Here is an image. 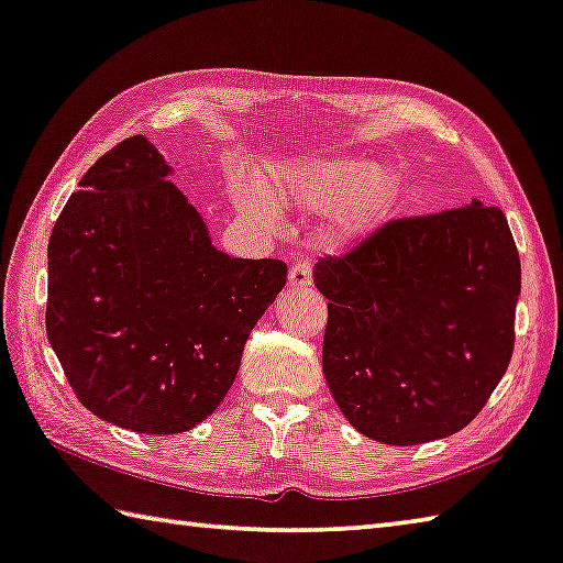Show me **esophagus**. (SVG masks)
<instances>
[{"mask_svg": "<svg viewBox=\"0 0 563 563\" xmlns=\"http://www.w3.org/2000/svg\"><path fill=\"white\" fill-rule=\"evenodd\" d=\"M288 285L292 290H302L312 285V268L310 263H295L288 273Z\"/></svg>", "mask_w": 563, "mask_h": 563, "instance_id": "1", "label": "esophagus"}]
</instances>
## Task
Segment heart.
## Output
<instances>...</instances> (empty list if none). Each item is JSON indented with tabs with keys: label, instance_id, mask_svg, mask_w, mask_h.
<instances>
[{
	"label": "heart",
	"instance_id": "obj_1",
	"mask_svg": "<svg viewBox=\"0 0 563 563\" xmlns=\"http://www.w3.org/2000/svg\"><path fill=\"white\" fill-rule=\"evenodd\" d=\"M229 197L241 219L261 231H278L280 213H322L320 246L350 251L391 219L401 187L372 159L290 157L265 165L258 179L231 175Z\"/></svg>",
	"mask_w": 563,
	"mask_h": 563
}]
</instances>
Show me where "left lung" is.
Returning a JSON list of instances; mask_svg holds the SVG:
<instances>
[{
	"mask_svg": "<svg viewBox=\"0 0 563 563\" xmlns=\"http://www.w3.org/2000/svg\"><path fill=\"white\" fill-rule=\"evenodd\" d=\"M327 305L322 372L356 431L416 445L465 428L515 350L522 268L505 213L398 219L314 265Z\"/></svg>",
	"mask_w": 563,
	"mask_h": 563,
	"instance_id": "1",
	"label": "left lung"
}]
</instances>
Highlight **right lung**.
I'll use <instances>...</instances> for the list:
<instances>
[{"label": "right lung", "instance_id": "obj_1", "mask_svg": "<svg viewBox=\"0 0 563 563\" xmlns=\"http://www.w3.org/2000/svg\"><path fill=\"white\" fill-rule=\"evenodd\" d=\"M142 135L100 157L48 239L46 334L90 413L135 433L191 431L236 379L288 265L231 258Z\"/></svg>", "mask_w": 563, "mask_h": 563}]
</instances>
